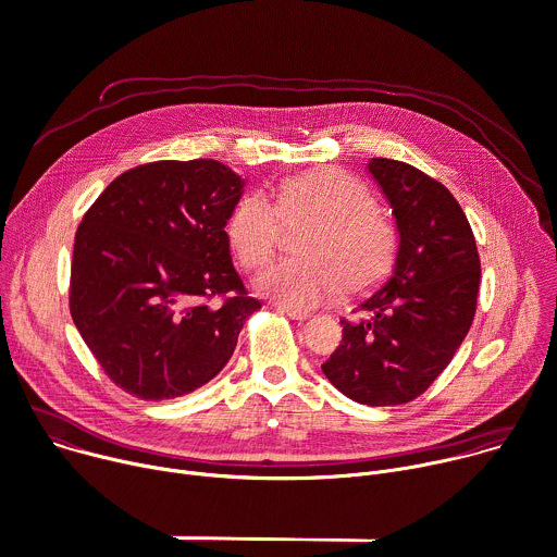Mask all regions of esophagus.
<instances>
[{"label": "esophagus", "instance_id": "esophagus-1", "mask_svg": "<svg viewBox=\"0 0 557 557\" xmlns=\"http://www.w3.org/2000/svg\"><path fill=\"white\" fill-rule=\"evenodd\" d=\"M277 311L280 313H284L286 318H290V320H295V322H307L309 318H311V313H307V311H297V309H288V307H277Z\"/></svg>", "mask_w": 557, "mask_h": 557}]
</instances>
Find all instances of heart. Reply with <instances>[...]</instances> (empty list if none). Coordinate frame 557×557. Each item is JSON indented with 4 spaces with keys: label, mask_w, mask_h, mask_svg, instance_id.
Returning a JSON list of instances; mask_svg holds the SVG:
<instances>
[{
    "label": "heart",
    "mask_w": 557,
    "mask_h": 557,
    "mask_svg": "<svg viewBox=\"0 0 557 557\" xmlns=\"http://www.w3.org/2000/svg\"><path fill=\"white\" fill-rule=\"evenodd\" d=\"M282 218H313L299 237V258L277 260L258 277L256 288L288 309H313L339 286L360 290L391 267L397 235L375 211V197L350 173L333 166L284 180L275 207L262 193L244 195L226 222V235L246 269H260L275 250Z\"/></svg>",
    "instance_id": "1"
}]
</instances>
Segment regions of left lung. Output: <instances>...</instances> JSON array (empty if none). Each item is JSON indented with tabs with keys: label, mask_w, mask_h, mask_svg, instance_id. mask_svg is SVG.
Instances as JSON below:
<instances>
[{
	"label": "left lung",
	"mask_w": 557,
	"mask_h": 557,
	"mask_svg": "<svg viewBox=\"0 0 557 557\" xmlns=\"http://www.w3.org/2000/svg\"><path fill=\"white\" fill-rule=\"evenodd\" d=\"M369 175L397 228L388 277L342 320V344L322 364L329 382L369 407L422 395L467 337L480 288L473 231L446 186L416 166L373 158Z\"/></svg>",
	"instance_id": "1"
}]
</instances>
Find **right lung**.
I'll use <instances>...</instances> for the list:
<instances>
[{"mask_svg": "<svg viewBox=\"0 0 557 557\" xmlns=\"http://www.w3.org/2000/svg\"><path fill=\"white\" fill-rule=\"evenodd\" d=\"M244 180L215 160H162L115 177L73 246L71 315L104 373L139 399L211 382L260 309L231 260ZM226 296L222 306L212 297Z\"/></svg>", "mask_w": 557, "mask_h": 557, "instance_id": "right-lung-1", "label": "right lung"}]
</instances>
